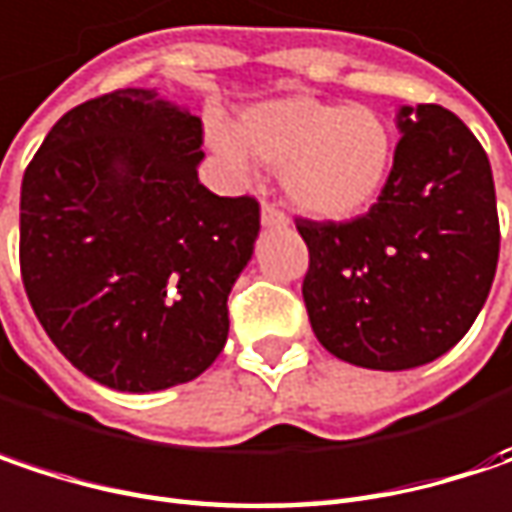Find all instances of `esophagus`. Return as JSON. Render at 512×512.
<instances>
[{
  "label": "esophagus",
  "instance_id": "esophagus-1",
  "mask_svg": "<svg viewBox=\"0 0 512 512\" xmlns=\"http://www.w3.org/2000/svg\"><path fill=\"white\" fill-rule=\"evenodd\" d=\"M260 225L263 228H287V216L275 205H263L260 208Z\"/></svg>",
  "mask_w": 512,
  "mask_h": 512
}]
</instances>
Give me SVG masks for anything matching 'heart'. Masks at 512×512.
Instances as JSON below:
<instances>
[{
    "label": "heart",
    "instance_id": "1",
    "mask_svg": "<svg viewBox=\"0 0 512 512\" xmlns=\"http://www.w3.org/2000/svg\"><path fill=\"white\" fill-rule=\"evenodd\" d=\"M208 146L237 172H249L252 158L278 166L287 202L325 222L369 208L393 163V137L378 111L310 96L252 105L234 131L210 125Z\"/></svg>",
    "mask_w": 512,
    "mask_h": 512
}]
</instances>
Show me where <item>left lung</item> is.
I'll return each instance as SVG.
<instances>
[{"label": "left lung", "instance_id": "8db88e82", "mask_svg": "<svg viewBox=\"0 0 512 512\" xmlns=\"http://www.w3.org/2000/svg\"><path fill=\"white\" fill-rule=\"evenodd\" d=\"M393 172L351 222H299L316 340L351 366L401 372L454 349L487 302L498 210L487 152L440 105H401Z\"/></svg>", "mask_w": 512, "mask_h": 512}]
</instances>
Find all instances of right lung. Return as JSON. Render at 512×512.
Segmentation results:
<instances>
[{"label":"right lung","mask_w":512,"mask_h":512,"mask_svg":"<svg viewBox=\"0 0 512 512\" xmlns=\"http://www.w3.org/2000/svg\"><path fill=\"white\" fill-rule=\"evenodd\" d=\"M202 119L158 87L90 99L52 125L20 193V266L43 331L119 393L199 378L228 340V293L260 208L199 181Z\"/></svg>","instance_id":"obj_1"}]
</instances>
